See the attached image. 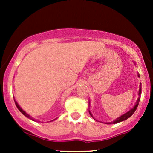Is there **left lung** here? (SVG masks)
Masks as SVG:
<instances>
[{"mask_svg":"<svg viewBox=\"0 0 153 153\" xmlns=\"http://www.w3.org/2000/svg\"><path fill=\"white\" fill-rule=\"evenodd\" d=\"M134 63H135V65H136V64H135V62H134ZM138 78H140V75H139V74H138ZM141 83H140L139 90H138V99H137L136 103H135V106H133V108H132V109H129V110L128 111V112H126V113L123 114L122 115H121V116H120V117H118V118H116V119H115V120H114L113 121H111V122H106V123H105V124H117V123H119V122H121V121H125V120H126V119H127V118H129L130 116H132V114H133L134 112H135V110H136L137 107H138V104H139L140 99H141ZM89 106H90V102H89ZM89 114H90L91 116H92V118H93L95 120V118H94L93 116H92V113H91L90 111L89 110Z\"/></svg>","mask_w":153,"mask_h":153,"instance_id":"1","label":"left lung"}]
</instances>
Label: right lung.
Masks as SVG:
<instances>
[{
  "label": "right lung",
  "mask_w": 153,
  "mask_h": 153,
  "mask_svg": "<svg viewBox=\"0 0 153 153\" xmlns=\"http://www.w3.org/2000/svg\"><path fill=\"white\" fill-rule=\"evenodd\" d=\"M15 105H16V106H17V108H18V109H19V111H20V112H21V113L23 114V115H25V116L27 117V118H29V119L32 120V121H37V120H35V118H32V117L31 116V115H29L28 113H27V112H26L25 111H24V110H23V109H22V108H21V106H19V104H18V103H17V101H15ZM56 118H55V119H56ZM55 119H54V120H52V121H55Z\"/></svg>",
  "instance_id": "add662e5"
}]
</instances>
